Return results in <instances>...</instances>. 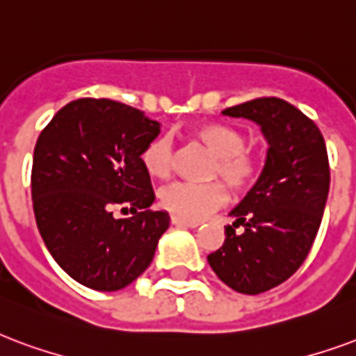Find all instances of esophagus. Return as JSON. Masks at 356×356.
<instances>
[{
	"mask_svg": "<svg viewBox=\"0 0 356 356\" xmlns=\"http://www.w3.org/2000/svg\"><path fill=\"white\" fill-rule=\"evenodd\" d=\"M171 225L175 226H186V228H196L200 225V220H192V218H183L177 215H171Z\"/></svg>",
	"mask_w": 356,
	"mask_h": 356,
	"instance_id": "34e87169",
	"label": "esophagus"
}]
</instances>
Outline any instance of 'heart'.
<instances>
[{
  "mask_svg": "<svg viewBox=\"0 0 356 356\" xmlns=\"http://www.w3.org/2000/svg\"><path fill=\"white\" fill-rule=\"evenodd\" d=\"M191 136L215 154L209 177H220L234 192H247L259 183L264 160L247 147V138L236 126L226 122H198L191 126ZM141 164L151 177L164 179L173 164V145L168 136H156L141 151ZM160 205L183 218L204 217L226 202V188L220 181L209 183H171L160 194Z\"/></svg>",
  "mask_w": 356,
  "mask_h": 356,
  "instance_id": "obj_1",
  "label": "heart"
}]
</instances>
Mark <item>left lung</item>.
Wrapping results in <instances>:
<instances>
[{"instance_id": "obj_1", "label": "left lung", "mask_w": 356, "mask_h": 356, "mask_svg": "<svg viewBox=\"0 0 356 356\" xmlns=\"http://www.w3.org/2000/svg\"><path fill=\"white\" fill-rule=\"evenodd\" d=\"M262 128L270 143L259 183L230 213L225 243L207 254L218 279L241 294L281 285L304 264L323 220L330 165L323 134L279 97H257L225 109ZM243 232H236L238 225Z\"/></svg>"}]
</instances>
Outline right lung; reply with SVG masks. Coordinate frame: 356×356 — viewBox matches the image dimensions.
Segmentation results:
<instances>
[{"mask_svg":"<svg viewBox=\"0 0 356 356\" xmlns=\"http://www.w3.org/2000/svg\"><path fill=\"white\" fill-rule=\"evenodd\" d=\"M160 134L136 107L81 97L39 134L31 200L39 234L67 275L94 291H120L149 268L170 226L154 202L141 151ZM131 211L117 219L112 213Z\"/></svg>","mask_w":356,"mask_h":356,"instance_id":"add662e5","label":"right lung"}]
</instances>
